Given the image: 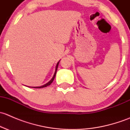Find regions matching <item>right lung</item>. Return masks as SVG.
<instances>
[{
    "mask_svg": "<svg viewBox=\"0 0 130 130\" xmlns=\"http://www.w3.org/2000/svg\"><path fill=\"white\" fill-rule=\"evenodd\" d=\"M59 62H60V61H58V63L57 64V66H56V69H55V74H54V75H53V78H52V80H51L50 81H49V82H48V83H47V84H44V86H40V87H34V88H43V87H47V86H50V85L51 84H52V82H53V80H54L55 77V75H56V73H57V69H58V63H59Z\"/></svg>",
    "mask_w": 130,
    "mask_h": 130,
    "instance_id": "1",
    "label": "right lung"
}]
</instances>
